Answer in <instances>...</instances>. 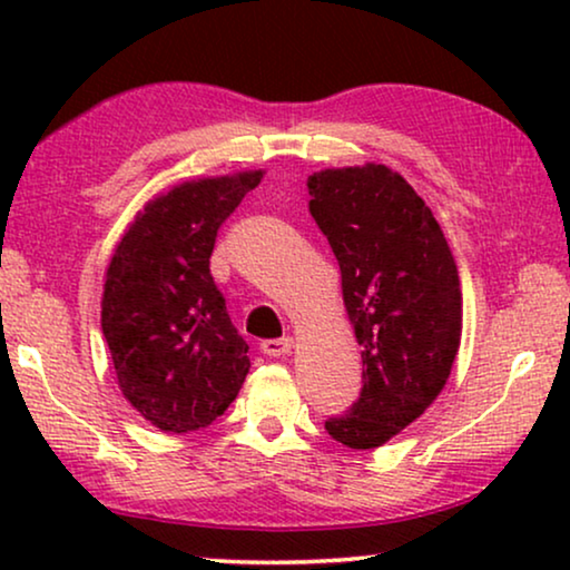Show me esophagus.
Here are the masks:
<instances>
[{
    "label": "esophagus",
    "instance_id": "esophagus-1",
    "mask_svg": "<svg viewBox=\"0 0 570 570\" xmlns=\"http://www.w3.org/2000/svg\"><path fill=\"white\" fill-rule=\"evenodd\" d=\"M293 350V337H279V340H264L262 353L269 357H283Z\"/></svg>",
    "mask_w": 570,
    "mask_h": 570
}]
</instances>
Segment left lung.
I'll list each match as a JSON object with an SVG mask.
<instances>
[{
  "instance_id": "1",
  "label": "left lung",
  "mask_w": 570,
  "mask_h": 570,
  "mask_svg": "<svg viewBox=\"0 0 570 570\" xmlns=\"http://www.w3.org/2000/svg\"><path fill=\"white\" fill-rule=\"evenodd\" d=\"M308 209L342 272L363 357L350 412L324 423L350 449H376L431 407L462 342V287L431 207L381 163L308 176Z\"/></svg>"
}]
</instances>
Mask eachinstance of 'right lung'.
I'll list each match as a JSON object with an SVG mask.
<instances>
[{"label": "right lung", "instance_id": "1", "mask_svg": "<svg viewBox=\"0 0 570 570\" xmlns=\"http://www.w3.org/2000/svg\"><path fill=\"white\" fill-rule=\"evenodd\" d=\"M262 178L264 170H240L158 194L124 230L106 269L100 326L116 381L166 433L207 428L252 368L209 256L220 225Z\"/></svg>", "mask_w": 570, "mask_h": 570}]
</instances>
